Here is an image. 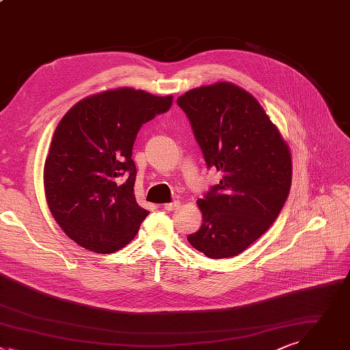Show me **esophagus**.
Masks as SVG:
<instances>
[{
  "label": "esophagus",
  "mask_w": 350,
  "mask_h": 350,
  "mask_svg": "<svg viewBox=\"0 0 350 350\" xmlns=\"http://www.w3.org/2000/svg\"><path fill=\"white\" fill-rule=\"evenodd\" d=\"M180 205V202L179 201H172V202H167V204H164V209L165 211H174V209H176L178 206Z\"/></svg>",
  "instance_id": "esophagus-1"
}]
</instances>
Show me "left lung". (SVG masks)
<instances>
[{
	"label": "left lung",
	"mask_w": 350,
	"mask_h": 350,
	"mask_svg": "<svg viewBox=\"0 0 350 350\" xmlns=\"http://www.w3.org/2000/svg\"><path fill=\"white\" fill-rule=\"evenodd\" d=\"M176 103L206 167L224 174L197 200L202 225L187 240L208 258L236 256L270 228L288 197V145L259 102L232 83L190 90Z\"/></svg>",
	"instance_id": "obj_1"
}]
</instances>
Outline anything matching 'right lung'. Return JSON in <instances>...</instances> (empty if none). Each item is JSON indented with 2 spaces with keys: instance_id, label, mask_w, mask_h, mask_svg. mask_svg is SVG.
Instances as JSON below:
<instances>
[{
  "instance_id": "add662e5",
  "label": "right lung",
  "mask_w": 350,
  "mask_h": 350,
  "mask_svg": "<svg viewBox=\"0 0 350 350\" xmlns=\"http://www.w3.org/2000/svg\"><path fill=\"white\" fill-rule=\"evenodd\" d=\"M171 105L172 96L117 88L80 100L57 124L44 165L45 198L83 248L116 252L149 215L133 194L132 148L141 126Z\"/></svg>"
}]
</instances>
